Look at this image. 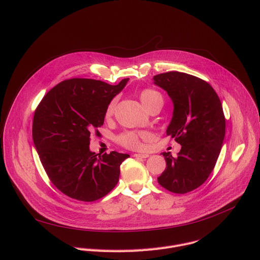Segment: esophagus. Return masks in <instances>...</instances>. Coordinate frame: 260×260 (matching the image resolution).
Wrapping results in <instances>:
<instances>
[{
    "label": "esophagus",
    "mask_w": 260,
    "mask_h": 260,
    "mask_svg": "<svg viewBox=\"0 0 260 260\" xmlns=\"http://www.w3.org/2000/svg\"><path fill=\"white\" fill-rule=\"evenodd\" d=\"M134 156L138 157V158H147V157H149V154H147V153H135Z\"/></svg>",
    "instance_id": "1"
}]
</instances>
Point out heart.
Masks as SVG:
<instances>
[{"label": "heart", "instance_id": "obj_1", "mask_svg": "<svg viewBox=\"0 0 260 260\" xmlns=\"http://www.w3.org/2000/svg\"><path fill=\"white\" fill-rule=\"evenodd\" d=\"M139 98L141 103L144 105V107L148 110L150 109L153 105L157 103H162V96L161 94L152 88H145L140 91ZM116 105V99H113L111 101L105 111V116L107 118L113 115L114 108ZM145 134H138L135 132H125L118 136L117 141L124 147L129 148V149H141L142 143H141V137H145Z\"/></svg>", "mask_w": 260, "mask_h": 260}]
</instances>
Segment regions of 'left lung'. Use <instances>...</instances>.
Instances as JSON below:
<instances>
[{
    "mask_svg": "<svg viewBox=\"0 0 260 260\" xmlns=\"http://www.w3.org/2000/svg\"><path fill=\"white\" fill-rule=\"evenodd\" d=\"M153 83L173 102L167 135L181 145L177 157L161 153L167 167L157 181L171 192L186 193L200 187L216 165L225 136L223 109L213 87L189 74H159Z\"/></svg>",
    "mask_w": 260,
    "mask_h": 260,
    "instance_id": "8db88e82",
    "label": "left lung"
}]
</instances>
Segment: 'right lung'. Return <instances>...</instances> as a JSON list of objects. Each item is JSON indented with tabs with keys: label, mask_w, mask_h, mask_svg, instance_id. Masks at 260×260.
I'll return each instance as SVG.
<instances>
[{
	"label": "right lung",
	"mask_w": 260,
	"mask_h": 260,
	"mask_svg": "<svg viewBox=\"0 0 260 260\" xmlns=\"http://www.w3.org/2000/svg\"><path fill=\"white\" fill-rule=\"evenodd\" d=\"M127 81L110 85L93 79L64 80L50 89L36 109V150L49 179L66 196L93 202L117 184L120 165L129 155L116 151L95 154L89 149V138L104 124L108 104Z\"/></svg>",
	"instance_id": "add662e5"
}]
</instances>
